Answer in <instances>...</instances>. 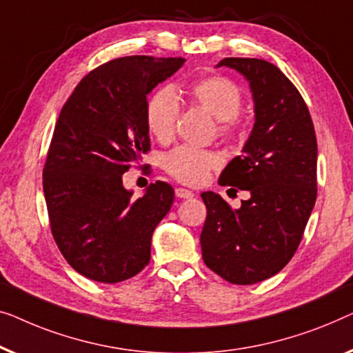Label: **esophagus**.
Wrapping results in <instances>:
<instances>
[{
    "instance_id": "1",
    "label": "esophagus",
    "mask_w": 353,
    "mask_h": 353,
    "mask_svg": "<svg viewBox=\"0 0 353 353\" xmlns=\"http://www.w3.org/2000/svg\"><path fill=\"white\" fill-rule=\"evenodd\" d=\"M176 196L177 198H193L195 196V193L187 190V188H182V187H177L176 188Z\"/></svg>"
}]
</instances>
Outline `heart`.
Segmentation results:
<instances>
[{"label":"heart","mask_w":353,"mask_h":353,"mask_svg":"<svg viewBox=\"0 0 353 353\" xmlns=\"http://www.w3.org/2000/svg\"><path fill=\"white\" fill-rule=\"evenodd\" d=\"M183 92L190 101L211 113L219 121L221 136H233L238 126V113L243 97L240 88L230 78L206 75L193 79ZM181 113V102L176 91L170 86L157 89L147 101L145 123L148 132L158 141H170L174 134ZM161 165L168 174L187 185H200L210 176V171L219 165L214 153L203 148L179 145L163 157Z\"/></svg>","instance_id":"obj_1"}]
</instances>
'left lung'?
I'll return each mask as SVG.
<instances>
[{
    "instance_id": "left-lung-1",
    "label": "left lung",
    "mask_w": 353,
    "mask_h": 353,
    "mask_svg": "<svg viewBox=\"0 0 353 353\" xmlns=\"http://www.w3.org/2000/svg\"><path fill=\"white\" fill-rule=\"evenodd\" d=\"M217 67L241 73L252 92L254 126L219 177L251 196L232 210L217 193H201V254L228 283L254 285L278 274L304 235L316 200L315 129L301 92L274 63L227 57Z\"/></svg>"
}]
</instances>
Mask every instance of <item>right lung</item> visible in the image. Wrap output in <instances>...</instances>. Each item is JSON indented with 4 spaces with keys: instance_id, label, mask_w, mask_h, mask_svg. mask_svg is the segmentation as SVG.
I'll return each instance as SVG.
<instances>
[{
    "instance_id": "obj_1",
    "label": "right lung",
    "mask_w": 353,
    "mask_h": 353,
    "mask_svg": "<svg viewBox=\"0 0 353 353\" xmlns=\"http://www.w3.org/2000/svg\"><path fill=\"white\" fill-rule=\"evenodd\" d=\"M182 57L129 56L89 72L62 107L43 170L51 232L78 274L101 283L137 275L174 190L158 181L137 200L123 174L150 150L147 94Z\"/></svg>"
}]
</instances>
